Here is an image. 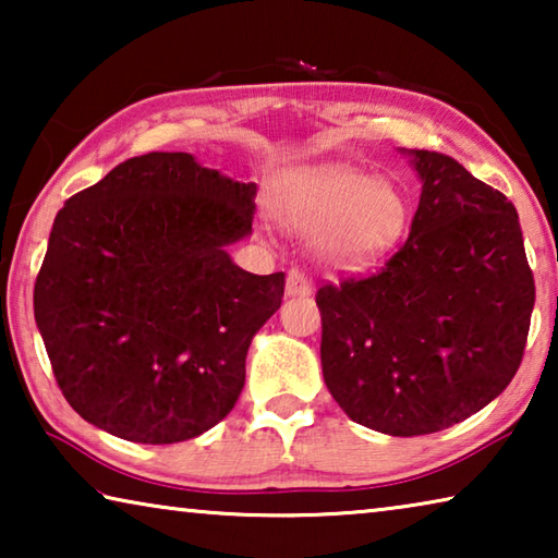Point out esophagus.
Wrapping results in <instances>:
<instances>
[{
  "label": "esophagus",
  "mask_w": 558,
  "mask_h": 558,
  "mask_svg": "<svg viewBox=\"0 0 558 558\" xmlns=\"http://www.w3.org/2000/svg\"><path fill=\"white\" fill-rule=\"evenodd\" d=\"M313 292V280H310L300 268H292L286 280V295L288 298H305Z\"/></svg>",
  "instance_id": "34e87169"
}]
</instances>
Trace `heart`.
<instances>
[{
  "label": "heart",
  "mask_w": 558,
  "mask_h": 558,
  "mask_svg": "<svg viewBox=\"0 0 558 558\" xmlns=\"http://www.w3.org/2000/svg\"><path fill=\"white\" fill-rule=\"evenodd\" d=\"M276 211L298 231H319L317 248L339 268L384 258L409 226V199L389 179L349 165H325L288 179Z\"/></svg>",
  "instance_id": "heart-1"
}]
</instances>
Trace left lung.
<instances>
[{
	"label": "left lung",
	"mask_w": 558,
	"mask_h": 558,
	"mask_svg": "<svg viewBox=\"0 0 558 558\" xmlns=\"http://www.w3.org/2000/svg\"><path fill=\"white\" fill-rule=\"evenodd\" d=\"M411 233L366 278L317 290L323 376L349 418L426 436L497 399L522 364L534 310L514 204L448 155L411 149Z\"/></svg>",
	"instance_id": "8db88e82"
}]
</instances>
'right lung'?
Returning a JSON list of instances; mask_svg holds the SVG:
<instances>
[{"label":"right lung","instance_id":"right-lung-1","mask_svg":"<svg viewBox=\"0 0 558 558\" xmlns=\"http://www.w3.org/2000/svg\"><path fill=\"white\" fill-rule=\"evenodd\" d=\"M253 199V182L149 153L56 214L34 317L81 418L167 446L231 413L251 339L286 292V272L253 276L226 253L251 233Z\"/></svg>","mask_w":558,"mask_h":558}]
</instances>
